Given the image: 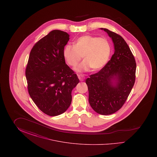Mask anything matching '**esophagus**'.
Masks as SVG:
<instances>
[{
  "label": "esophagus",
  "instance_id": "34e87169",
  "mask_svg": "<svg viewBox=\"0 0 157 157\" xmlns=\"http://www.w3.org/2000/svg\"><path fill=\"white\" fill-rule=\"evenodd\" d=\"M78 77L79 79L81 81H83L84 80V79H85V77H84L83 75H78Z\"/></svg>",
  "mask_w": 157,
  "mask_h": 157
}]
</instances>
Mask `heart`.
Segmentation results:
<instances>
[{"label": "heart", "instance_id": "obj_1", "mask_svg": "<svg viewBox=\"0 0 157 157\" xmlns=\"http://www.w3.org/2000/svg\"><path fill=\"white\" fill-rule=\"evenodd\" d=\"M112 47L109 42L104 37L84 35L78 38L74 45H67L63 48V55L67 64L75 67L81 60H84L75 71L83 72L89 71H98L105 66L109 59Z\"/></svg>", "mask_w": 157, "mask_h": 157}]
</instances>
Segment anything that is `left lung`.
I'll return each instance as SVG.
<instances>
[{
	"mask_svg": "<svg viewBox=\"0 0 157 157\" xmlns=\"http://www.w3.org/2000/svg\"><path fill=\"white\" fill-rule=\"evenodd\" d=\"M112 39L114 53L100 71L86 79L89 102L98 113L111 115L118 111L125 102L135 81L136 62L125 40L107 29Z\"/></svg>",
	"mask_w": 157,
	"mask_h": 157,
	"instance_id": "8db88e82",
	"label": "left lung"
}]
</instances>
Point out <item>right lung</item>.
<instances>
[{
	"instance_id": "obj_1",
	"label": "right lung",
	"mask_w": 157,
	"mask_h": 157,
	"mask_svg": "<svg viewBox=\"0 0 157 157\" xmlns=\"http://www.w3.org/2000/svg\"><path fill=\"white\" fill-rule=\"evenodd\" d=\"M69 40L65 32H50L33 46L26 68L30 98L40 111L52 117L67 110L72 90L79 82L63 57V48Z\"/></svg>"
}]
</instances>
